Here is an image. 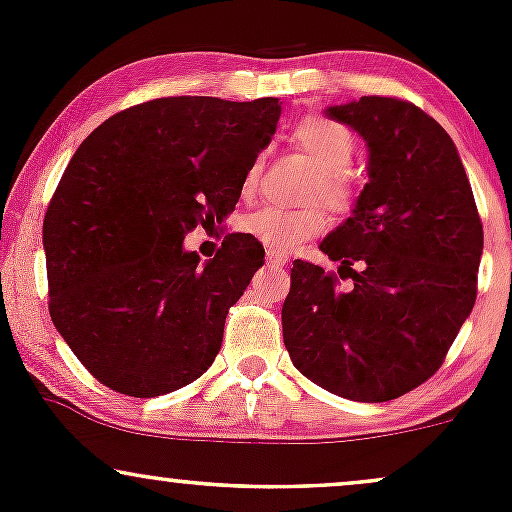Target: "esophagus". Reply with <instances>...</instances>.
Returning <instances> with one entry per match:
<instances>
[{
    "mask_svg": "<svg viewBox=\"0 0 512 512\" xmlns=\"http://www.w3.org/2000/svg\"><path fill=\"white\" fill-rule=\"evenodd\" d=\"M286 262H289V257L286 255H281V252H276V250H267L269 267H281V264H286Z\"/></svg>",
    "mask_w": 512,
    "mask_h": 512,
    "instance_id": "1",
    "label": "esophagus"
}]
</instances>
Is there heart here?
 Segmentation results:
<instances>
[{
	"instance_id": "obj_1",
	"label": "heart",
	"mask_w": 512,
	"mask_h": 512,
	"mask_svg": "<svg viewBox=\"0 0 512 512\" xmlns=\"http://www.w3.org/2000/svg\"><path fill=\"white\" fill-rule=\"evenodd\" d=\"M291 142L317 166V178L310 185V197H322L332 211L349 214L356 204V185L349 175L356 154V139L351 129L332 117L305 115L293 125ZM262 166V156L252 158L243 175V195H252L257 190ZM325 228L327 211L317 202L298 209L264 204L240 219V231L276 252L298 248L303 240L320 236Z\"/></svg>"
}]
</instances>
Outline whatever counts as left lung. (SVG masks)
Here are the masks:
<instances>
[{"mask_svg":"<svg viewBox=\"0 0 512 512\" xmlns=\"http://www.w3.org/2000/svg\"><path fill=\"white\" fill-rule=\"evenodd\" d=\"M327 115L370 151L354 216L320 243L339 276L296 260L281 308L284 344L308 380L354 402H387L443 366L477 301L484 228L450 134L390 96ZM339 278H351L342 290Z\"/></svg>","mask_w":512,"mask_h":512,"instance_id":"1","label":"left lung"}]
</instances>
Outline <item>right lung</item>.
I'll return each mask as SVG.
<instances>
[{
  "label": "right lung",
  "mask_w": 512,
  "mask_h": 512,
  "mask_svg": "<svg viewBox=\"0 0 512 512\" xmlns=\"http://www.w3.org/2000/svg\"><path fill=\"white\" fill-rule=\"evenodd\" d=\"M279 115L276 98H156L108 117L76 149L45 211L48 308L98 383L158 397L214 363L264 250L228 233L202 264L182 240L236 209Z\"/></svg>",
  "instance_id": "right-lung-1"
}]
</instances>
